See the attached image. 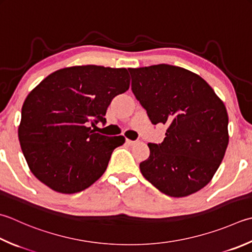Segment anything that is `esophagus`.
I'll return each instance as SVG.
<instances>
[{
  "mask_svg": "<svg viewBox=\"0 0 252 252\" xmlns=\"http://www.w3.org/2000/svg\"><path fill=\"white\" fill-rule=\"evenodd\" d=\"M136 143V141H132V140H126V144H129V145H133V144H135Z\"/></svg>",
  "mask_w": 252,
  "mask_h": 252,
  "instance_id": "34e87169",
  "label": "esophagus"
}]
</instances>
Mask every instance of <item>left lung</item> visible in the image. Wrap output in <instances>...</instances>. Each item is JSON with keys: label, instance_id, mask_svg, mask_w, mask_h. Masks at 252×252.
Here are the masks:
<instances>
[{"label": "left lung", "instance_id": "8db88e82", "mask_svg": "<svg viewBox=\"0 0 252 252\" xmlns=\"http://www.w3.org/2000/svg\"><path fill=\"white\" fill-rule=\"evenodd\" d=\"M132 92L153 125H165L160 144L149 143L140 164L146 180L174 198L201 190L213 178L228 145L224 102L198 74L157 64L130 68Z\"/></svg>", "mask_w": 252, "mask_h": 252}]
</instances>
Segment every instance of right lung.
Returning <instances> with one entry per match:
<instances>
[{"label": "right lung", "mask_w": 252, "mask_h": 252, "mask_svg": "<svg viewBox=\"0 0 252 252\" xmlns=\"http://www.w3.org/2000/svg\"><path fill=\"white\" fill-rule=\"evenodd\" d=\"M126 68L80 65L53 72L29 93L18 139L29 169L60 193H76L98 180L125 136H106L90 125L106 122L111 100L129 90Z\"/></svg>", "instance_id": "1"}]
</instances>
